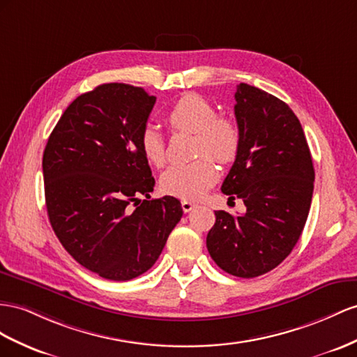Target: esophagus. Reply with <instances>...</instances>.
<instances>
[{
  "label": "esophagus",
  "mask_w": 357,
  "mask_h": 357,
  "mask_svg": "<svg viewBox=\"0 0 357 357\" xmlns=\"http://www.w3.org/2000/svg\"><path fill=\"white\" fill-rule=\"evenodd\" d=\"M181 205H182V209H184V213H190L191 209L196 206V204L191 202V200H182Z\"/></svg>",
  "instance_id": "34e87169"
}]
</instances>
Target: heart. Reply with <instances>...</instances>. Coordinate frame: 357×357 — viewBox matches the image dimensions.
I'll list each match as a JSON object with an SVG mask.
<instances>
[{
  "label": "heart",
  "mask_w": 357,
  "mask_h": 357,
  "mask_svg": "<svg viewBox=\"0 0 357 357\" xmlns=\"http://www.w3.org/2000/svg\"><path fill=\"white\" fill-rule=\"evenodd\" d=\"M166 123L173 131L196 134V155L204 158L167 169L161 176V188L170 196L196 200L218 178V170L211 158L222 164L235 160L240 148V130L231 119L217 116L215 107L196 93L182 95L166 113ZM140 146L146 161L155 167L162 166L166 148L152 126L143 130Z\"/></svg>",
  "instance_id": "heart-1"
}]
</instances>
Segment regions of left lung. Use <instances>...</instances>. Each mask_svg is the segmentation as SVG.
I'll return each instance as SVG.
<instances>
[{"label":"left lung","mask_w":357,"mask_h":357,"mask_svg":"<svg viewBox=\"0 0 357 357\" xmlns=\"http://www.w3.org/2000/svg\"><path fill=\"white\" fill-rule=\"evenodd\" d=\"M240 148L222 191L241 199L244 214L215 211L206 248L236 278L276 268L297 244L314 193V164L297 116L267 91L241 83L235 91Z\"/></svg>","instance_id":"8db88e82"}]
</instances>
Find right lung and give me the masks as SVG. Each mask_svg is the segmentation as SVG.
I'll list each match as a JSON object with an SVG mask.
<instances>
[{"label":"right lung","mask_w":357,"mask_h":357,"mask_svg":"<svg viewBox=\"0 0 357 357\" xmlns=\"http://www.w3.org/2000/svg\"><path fill=\"white\" fill-rule=\"evenodd\" d=\"M155 100L142 87L100 84L66 108L43 152L52 229L72 258L104 279L148 271L182 217L178 199H151L155 179L140 139Z\"/></svg>","instance_id":"obj_1"}]
</instances>
